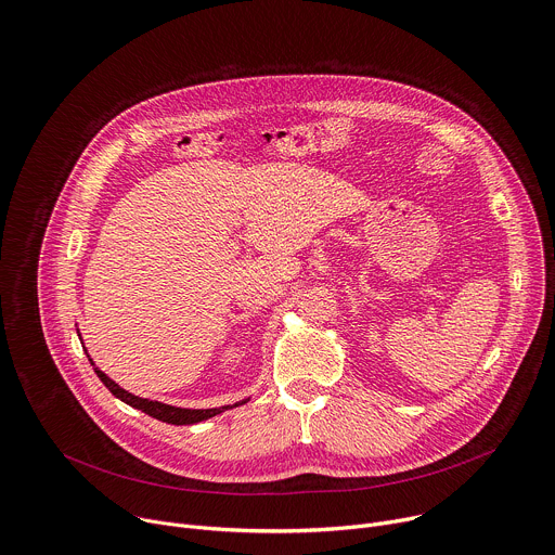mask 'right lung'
Segmentation results:
<instances>
[{
  "instance_id": "add662e5",
  "label": "right lung",
  "mask_w": 555,
  "mask_h": 555,
  "mask_svg": "<svg viewBox=\"0 0 555 555\" xmlns=\"http://www.w3.org/2000/svg\"><path fill=\"white\" fill-rule=\"evenodd\" d=\"M78 336H81V334H78ZM88 358H90V356H88ZM90 362H92V366H94V373L101 377V382L112 390V395H116V398H118L120 402L129 404L131 409H138V411H142V413H146L149 417H155V420L167 422V424H173V426H189V424H197V422L210 420V417H215V415H221V413H225L228 409H236V406H242V404L250 402V398H248V400L234 402V404H228V406H219V409H180V406L163 404V402H157V400L138 398V395H133V392L125 390V388H122V386H118V384H116L107 373H103V371L94 364V360H92V358H90Z\"/></svg>"
}]
</instances>
